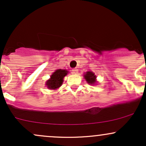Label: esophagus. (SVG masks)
I'll return each instance as SVG.
<instances>
[{"instance_id":"esophagus-1","label":"esophagus","mask_w":146,"mask_h":146,"mask_svg":"<svg viewBox=\"0 0 146 146\" xmlns=\"http://www.w3.org/2000/svg\"><path fill=\"white\" fill-rule=\"evenodd\" d=\"M71 73H73V74H77V73H78V68H73V69H72Z\"/></svg>"}]
</instances>
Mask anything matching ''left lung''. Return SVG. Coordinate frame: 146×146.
Returning a JSON list of instances; mask_svg holds the SVG:
<instances>
[{
	"label": "left lung",
	"mask_w": 146,
	"mask_h": 146,
	"mask_svg": "<svg viewBox=\"0 0 146 146\" xmlns=\"http://www.w3.org/2000/svg\"><path fill=\"white\" fill-rule=\"evenodd\" d=\"M84 78L86 79L87 82L90 84L95 83V79H96V76L94 75L93 72L88 71L86 72V74L84 75Z\"/></svg>",
	"instance_id": "obj_1"
}]
</instances>
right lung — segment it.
I'll list each match as a JSON object with an SVG mask.
<instances>
[{
    "instance_id": "right-lung-1",
    "label": "right lung",
    "mask_w": 146,
    "mask_h": 146,
    "mask_svg": "<svg viewBox=\"0 0 146 146\" xmlns=\"http://www.w3.org/2000/svg\"><path fill=\"white\" fill-rule=\"evenodd\" d=\"M66 70L58 69L51 75V79L46 82V86L50 89H56L61 86L63 82V78L67 75Z\"/></svg>"
}]
</instances>
